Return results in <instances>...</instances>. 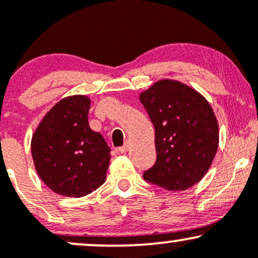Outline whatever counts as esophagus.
<instances>
[{
  "instance_id": "34e87169",
  "label": "esophagus",
  "mask_w": 258,
  "mask_h": 258,
  "mask_svg": "<svg viewBox=\"0 0 258 258\" xmlns=\"http://www.w3.org/2000/svg\"><path fill=\"white\" fill-rule=\"evenodd\" d=\"M128 148H130V144H128V142H126L125 144H123L122 147H119V148H116V153L117 154H125L127 150H128Z\"/></svg>"
}]
</instances>
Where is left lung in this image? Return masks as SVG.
<instances>
[{"label":"left lung","instance_id":"obj_1","mask_svg":"<svg viewBox=\"0 0 258 258\" xmlns=\"http://www.w3.org/2000/svg\"><path fill=\"white\" fill-rule=\"evenodd\" d=\"M155 128L156 162L144 179L185 190L205 176L220 142L218 122L205 97L190 86L162 79L139 94Z\"/></svg>","mask_w":258,"mask_h":258}]
</instances>
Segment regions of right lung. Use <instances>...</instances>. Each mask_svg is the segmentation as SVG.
Returning <instances> with one entry per match:
<instances>
[{
    "label": "right lung",
    "mask_w": 258,
    "mask_h": 258,
    "mask_svg": "<svg viewBox=\"0 0 258 258\" xmlns=\"http://www.w3.org/2000/svg\"><path fill=\"white\" fill-rule=\"evenodd\" d=\"M91 99L74 94L47 111L31 138L35 170L55 194L81 198L104 183L110 148L88 123Z\"/></svg>",
    "instance_id": "right-lung-1"
}]
</instances>
